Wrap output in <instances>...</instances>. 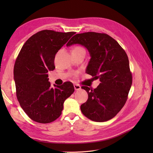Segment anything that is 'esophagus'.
Instances as JSON below:
<instances>
[{
	"label": "esophagus",
	"mask_w": 153,
	"mask_h": 153,
	"mask_svg": "<svg viewBox=\"0 0 153 153\" xmlns=\"http://www.w3.org/2000/svg\"><path fill=\"white\" fill-rule=\"evenodd\" d=\"M74 88H75V89L76 91H78V90H80L81 89V86L78 85V84H75L74 85Z\"/></svg>",
	"instance_id": "obj_1"
}]
</instances>
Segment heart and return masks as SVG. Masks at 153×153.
<instances>
[{
    "mask_svg": "<svg viewBox=\"0 0 153 153\" xmlns=\"http://www.w3.org/2000/svg\"><path fill=\"white\" fill-rule=\"evenodd\" d=\"M73 50H76V51H80V50H84V51H85V50L82 47H78V46H77V47H74L73 48ZM73 76H76L77 75V73H74L73 74Z\"/></svg>",
    "mask_w": 153,
    "mask_h": 153,
    "instance_id": "1",
    "label": "heart"
}]
</instances>
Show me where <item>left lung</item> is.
<instances>
[{
	"mask_svg": "<svg viewBox=\"0 0 153 153\" xmlns=\"http://www.w3.org/2000/svg\"><path fill=\"white\" fill-rule=\"evenodd\" d=\"M74 44L84 46L89 51L91 58L86 72L101 82L94 89L82 87L88 94L87 101L80 106L82 112L93 121H107L118 114L128 99L132 84L128 55L117 41L105 33L77 34L66 45Z\"/></svg>",
	"mask_w": 153,
	"mask_h": 153,
	"instance_id": "8db88e82",
	"label": "left lung"
}]
</instances>
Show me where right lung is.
<instances>
[{"label": "right lung", "instance_id": "1", "mask_svg": "<svg viewBox=\"0 0 153 153\" xmlns=\"http://www.w3.org/2000/svg\"><path fill=\"white\" fill-rule=\"evenodd\" d=\"M75 32L43 30L27 40L14 66L17 99L22 109L34 121L50 123L60 117L64 101L75 89L70 82L51 87L49 71L55 68V55Z\"/></svg>", "mask_w": 153, "mask_h": 153}]
</instances>
